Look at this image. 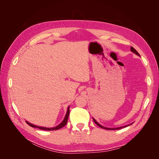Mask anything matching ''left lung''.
I'll return each instance as SVG.
<instances>
[{
    "mask_svg": "<svg viewBox=\"0 0 159 159\" xmlns=\"http://www.w3.org/2000/svg\"><path fill=\"white\" fill-rule=\"evenodd\" d=\"M131 51L132 52H133L134 54H135L136 55H137V56H140V55H139V53L137 52V51L135 49H134V48H133V47H131ZM93 121L95 122V123L96 125H98L99 127H102V128H103V129H107V130H117V129H123V128L126 127H127V126L130 125H131V124H132V123H131V124H129V125H127L123 126V127H115V128H108V127H103V126H102V125H100L98 122L96 121V120H95L94 118H93Z\"/></svg>",
    "mask_w": 159,
    "mask_h": 159,
    "instance_id": "8db88e82",
    "label": "left lung"
}]
</instances>
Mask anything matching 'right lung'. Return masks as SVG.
I'll return each mask as SVG.
<instances>
[{"label": "right lung", "mask_w": 159, "mask_h": 159, "mask_svg": "<svg viewBox=\"0 0 159 159\" xmlns=\"http://www.w3.org/2000/svg\"><path fill=\"white\" fill-rule=\"evenodd\" d=\"M69 114H70V106L68 107V110H67V112H66V116L64 119L63 121H61V123H60L58 125H57L56 127H51V128H48V127H40V126H37V125H33L29 122H28L27 121H26V123L28 125H30V127H34V128H38L40 129H42V130H45V131H54V130H57V129H61V127H64L67 122H68V117H69Z\"/></svg>", "instance_id": "1"}]
</instances>
